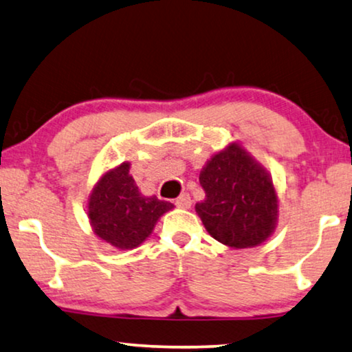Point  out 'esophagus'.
<instances>
[{
    "instance_id": "34e87169",
    "label": "esophagus",
    "mask_w": 352,
    "mask_h": 352,
    "mask_svg": "<svg viewBox=\"0 0 352 352\" xmlns=\"http://www.w3.org/2000/svg\"><path fill=\"white\" fill-rule=\"evenodd\" d=\"M175 206L178 208H190L191 207V197L188 192H183L180 197L175 199Z\"/></svg>"
}]
</instances>
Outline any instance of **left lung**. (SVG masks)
Returning <instances> with one entry per match:
<instances>
[{
    "label": "left lung",
    "instance_id": "8db88e82",
    "mask_svg": "<svg viewBox=\"0 0 352 352\" xmlns=\"http://www.w3.org/2000/svg\"><path fill=\"white\" fill-rule=\"evenodd\" d=\"M206 199L196 212L214 240L230 248H251L274 232L278 199L267 172L230 144L207 162L199 177Z\"/></svg>",
    "mask_w": 352,
    "mask_h": 352
}]
</instances>
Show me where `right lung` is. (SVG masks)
Listing matches in <instances>:
<instances>
[{"label": "right lung", "mask_w": 352, "mask_h": 352, "mask_svg": "<svg viewBox=\"0 0 352 352\" xmlns=\"http://www.w3.org/2000/svg\"><path fill=\"white\" fill-rule=\"evenodd\" d=\"M172 207L156 196H142L129 175V164L123 162L94 186L88 217L99 239L120 250H133L148 237L161 214Z\"/></svg>", "instance_id": "obj_1"}]
</instances>
